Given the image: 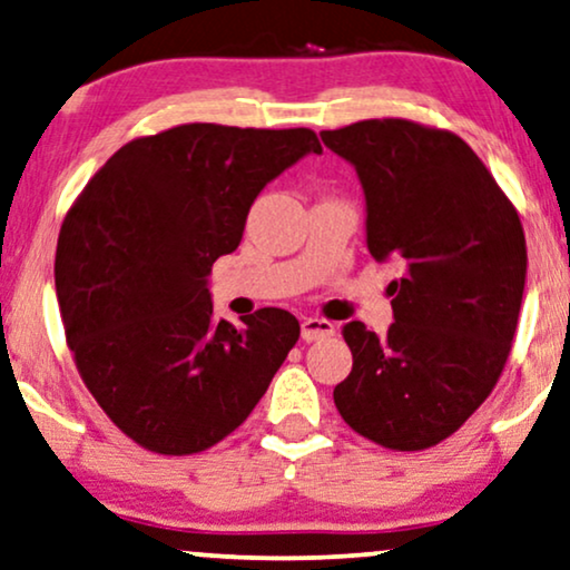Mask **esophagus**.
Instances as JSON below:
<instances>
[{
  "label": "esophagus",
  "mask_w": 570,
  "mask_h": 570,
  "mask_svg": "<svg viewBox=\"0 0 570 570\" xmlns=\"http://www.w3.org/2000/svg\"><path fill=\"white\" fill-rule=\"evenodd\" d=\"M301 335L306 343H314V340H324L335 335V324L327 320H316V316H308V320L301 322Z\"/></svg>",
  "instance_id": "1"
}]
</instances>
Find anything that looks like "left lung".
Here are the masks:
<instances>
[{"label": "left lung", "mask_w": 570, "mask_h": 570, "mask_svg": "<svg viewBox=\"0 0 570 570\" xmlns=\"http://www.w3.org/2000/svg\"><path fill=\"white\" fill-rule=\"evenodd\" d=\"M320 136L356 169L368 254L403 267L387 335L343 327L353 368L335 405L376 445L432 448L487 401L511 353L527 283L519 212L448 130L390 117Z\"/></svg>", "instance_id": "8db88e82"}]
</instances>
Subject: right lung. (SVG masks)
Returning <instances> with one entry per match:
<instances>
[{
	"instance_id": "right-lung-1",
	"label": "right lung",
	"mask_w": 570,
	"mask_h": 570,
	"mask_svg": "<svg viewBox=\"0 0 570 570\" xmlns=\"http://www.w3.org/2000/svg\"><path fill=\"white\" fill-rule=\"evenodd\" d=\"M322 154L314 130L177 125L125 144L62 222L55 285L76 366L140 448L190 455L238 430L301 335L283 308L214 320L209 275L250 204Z\"/></svg>"
}]
</instances>
